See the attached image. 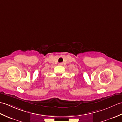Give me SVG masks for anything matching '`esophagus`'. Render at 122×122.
I'll return each instance as SVG.
<instances>
[{
    "mask_svg": "<svg viewBox=\"0 0 122 122\" xmlns=\"http://www.w3.org/2000/svg\"><path fill=\"white\" fill-rule=\"evenodd\" d=\"M59 65H62V63H59Z\"/></svg>",
    "mask_w": 122,
    "mask_h": 122,
    "instance_id": "obj_1",
    "label": "esophagus"
}]
</instances>
